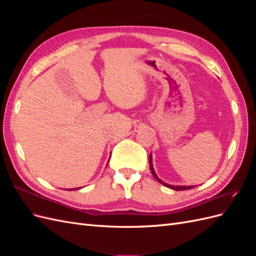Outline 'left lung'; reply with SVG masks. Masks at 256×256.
<instances>
[{"instance_id":"left-lung-1","label":"left lung","mask_w":256,"mask_h":256,"mask_svg":"<svg viewBox=\"0 0 256 256\" xmlns=\"http://www.w3.org/2000/svg\"><path fill=\"white\" fill-rule=\"evenodd\" d=\"M150 172H152V174L154 175V177L156 178V180L159 182H161L162 184H164L166 187H168V188H171V189H173V190H177V191H180V190H186V189H192L193 187H184V186H171V184H164V182H161L159 178L157 177V175H156V173H154V168H152V154L150 156Z\"/></svg>"}]
</instances>
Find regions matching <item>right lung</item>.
Returning <instances> with one entry per match:
<instances>
[{
  "instance_id": "1",
  "label": "right lung",
  "mask_w": 256,
  "mask_h": 256,
  "mask_svg": "<svg viewBox=\"0 0 256 256\" xmlns=\"http://www.w3.org/2000/svg\"><path fill=\"white\" fill-rule=\"evenodd\" d=\"M78 189H79V188H78Z\"/></svg>"
}]
</instances>
